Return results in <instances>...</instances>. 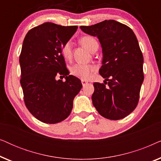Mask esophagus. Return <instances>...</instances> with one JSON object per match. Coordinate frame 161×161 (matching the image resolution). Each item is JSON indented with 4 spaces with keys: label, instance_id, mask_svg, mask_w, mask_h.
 Segmentation results:
<instances>
[{
    "label": "esophagus",
    "instance_id": "esophagus-1",
    "mask_svg": "<svg viewBox=\"0 0 161 161\" xmlns=\"http://www.w3.org/2000/svg\"><path fill=\"white\" fill-rule=\"evenodd\" d=\"M81 83H82L83 86H85L86 84V83H88L87 81L85 80H81Z\"/></svg>",
    "mask_w": 161,
    "mask_h": 161
}]
</instances>
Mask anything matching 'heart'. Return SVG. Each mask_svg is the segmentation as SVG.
Listing matches in <instances>:
<instances>
[{"label":"heart","instance_id":"heart-1","mask_svg":"<svg viewBox=\"0 0 161 161\" xmlns=\"http://www.w3.org/2000/svg\"><path fill=\"white\" fill-rule=\"evenodd\" d=\"M81 45L89 50L90 52L94 49L96 46H98L97 40L93 37L89 36H83L80 39ZM62 54L66 59H69L72 55L71 44L69 42L65 43L62 47ZM96 69L94 66L89 64H76L71 68V73L72 75L77 78L82 79V80H87L89 78L90 75L92 72Z\"/></svg>","mask_w":161,"mask_h":161}]
</instances>
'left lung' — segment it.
<instances>
[{
  "label": "left lung",
  "instance_id": "8db88e82",
  "mask_svg": "<svg viewBox=\"0 0 161 161\" xmlns=\"http://www.w3.org/2000/svg\"><path fill=\"white\" fill-rule=\"evenodd\" d=\"M80 28L97 37L102 47L99 73L105 80L94 83V106L108 119L126 117L137 106L144 81V58L135 34L128 26L114 19Z\"/></svg>",
  "mask_w": 161,
  "mask_h": 161
}]
</instances>
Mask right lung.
Instances as JSON below:
<instances>
[{"label":"right lung","instance_id":"1","mask_svg":"<svg viewBox=\"0 0 161 161\" xmlns=\"http://www.w3.org/2000/svg\"><path fill=\"white\" fill-rule=\"evenodd\" d=\"M77 29L75 25L45 23L31 29L23 40L19 65L24 101L30 113L47 124L68 117L82 88L80 80L69 75L61 54ZM59 74L66 76L64 82L55 79Z\"/></svg>","mask_w":161,"mask_h":161}]
</instances>
